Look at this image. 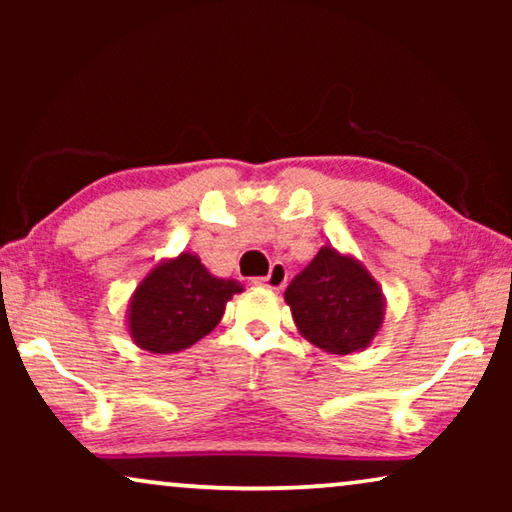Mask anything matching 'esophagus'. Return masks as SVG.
Here are the masks:
<instances>
[{
    "instance_id": "1",
    "label": "esophagus",
    "mask_w": 512,
    "mask_h": 512,
    "mask_svg": "<svg viewBox=\"0 0 512 512\" xmlns=\"http://www.w3.org/2000/svg\"><path fill=\"white\" fill-rule=\"evenodd\" d=\"M286 279H289V272L282 263H272L270 272L265 277H256L254 284L256 286H265V289H272V291H279L282 286L286 284Z\"/></svg>"
}]
</instances>
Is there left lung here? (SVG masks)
Returning a JSON list of instances; mask_svg holds the SVG:
<instances>
[{
	"instance_id": "left-lung-1",
	"label": "left lung",
	"mask_w": 512,
	"mask_h": 512,
	"mask_svg": "<svg viewBox=\"0 0 512 512\" xmlns=\"http://www.w3.org/2000/svg\"><path fill=\"white\" fill-rule=\"evenodd\" d=\"M298 333L328 354L363 352L387 312L382 286L352 254L324 244L284 293Z\"/></svg>"
}]
</instances>
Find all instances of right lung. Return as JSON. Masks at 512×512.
Masks as SVG:
<instances>
[{
    "mask_svg": "<svg viewBox=\"0 0 512 512\" xmlns=\"http://www.w3.org/2000/svg\"><path fill=\"white\" fill-rule=\"evenodd\" d=\"M235 279H223L200 263L198 254L181 251L163 258L132 291L128 333L137 347L151 354H174L212 333L228 300L242 293Z\"/></svg>",
    "mask_w": 512,
    "mask_h": 512,
    "instance_id": "1",
    "label": "right lung"
}]
</instances>
